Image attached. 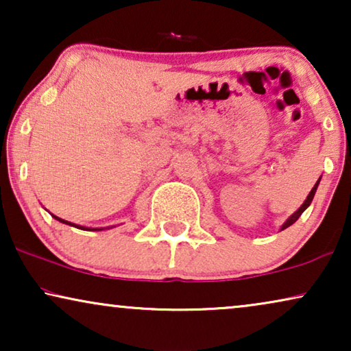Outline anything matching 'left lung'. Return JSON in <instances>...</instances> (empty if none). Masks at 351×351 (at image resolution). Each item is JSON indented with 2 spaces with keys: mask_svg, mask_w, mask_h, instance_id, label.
<instances>
[{
  "mask_svg": "<svg viewBox=\"0 0 351 351\" xmlns=\"http://www.w3.org/2000/svg\"><path fill=\"white\" fill-rule=\"evenodd\" d=\"M319 180H321V177H319V179H318V182H316V184H315V186H313V189H311V191H310V193H308V196H306V199L304 201V204H302V206H300V208H299V209H297V210H295V213H294V214H292V215H291V217H289V219H287L285 223H282V227H281V230H285V228H287V227H291V225H292V223H294V222H295V220L300 217V215H302V213H304V210H305L306 208H308V206L311 204V201H313V196H315V193H316V189H318V185H319Z\"/></svg>",
  "mask_w": 351,
  "mask_h": 351,
  "instance_id": "obj_1",
  "label": "left lung"
}]
</instances>
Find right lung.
Segmentation results:
<instances>
[{
  "label": "right lung",
  "instance_id": "1",
  "mask_svg": "<svg viewBox=\"0 0 351 351\" xmlns=\"http://www.w3.org/2000/svg\"><path fill=\"white\" fill-rule=\"evenodd\" d=\"M52 217H54L56 220H59V222H62V223L71 225V227H76V228H80V230H86V232H99V230H104V228H89V227H81V225H76V223H71V222H69V220L59 219V217H57V215H54V214H52Z\"/></svg>",
  "mask_w": 351,
  "mask_h": 351
}]
</instances>
